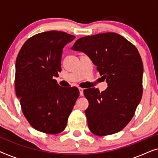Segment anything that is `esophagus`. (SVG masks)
Instances as JSON below:
<instances>
[{
    "mask_svg": "<svg viewBox=\"0 0 158 158\" xmlns=\"http://www.w3.org/2000/svg\"><path fill=\"white\" fill-rule=\"evenodd\" d=\"M78 89H79V91H80V95H81V96H83V88H79Z\"/></svg>",
    "mask_w": 158,
    "mask_h": 158,
    "instance_id": "34e87169",
    "label": "esophagus"
}]
</instances>
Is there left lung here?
<instances>
[{
    "label": "left lung",
    "mask_w": 158,
    "mask_h": 158,
    "mask_svg": "<svg viewBox=\"0 0 158 158\" xmlns=\"http://www.w3.org/2000/svg\"><path fill=\"white\" fill-rule=\"evenodd\" d=\"M71 49L89 56L108 83L102 92L95 88L84 90L89 103L85 113L90 130L98 136L122 130L142 96L143 64L137 49L113 32L81 37Z\"/></svg>",
    "instance_id": "1"
}]
</instances>
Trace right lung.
Segmentation results:
<instances>
[{"instance_id": "1", "label": "right lung", "mask_w": 158, "mask_h": 158, "mask_svg": "<svg viewBox=\"0 0 158 158\" xmlns=\"http://www.w3.org/2000/svg\"><path fill=\"white\" fill-rule=\"evenodd\" d=\"M75 38L59 31L35 34L26 41L17 56L16 96L23 115L37 131L62 132L78 98L76 87H61L54 79L61 72L62 49Z\"/></svg>"}]
</instances>
